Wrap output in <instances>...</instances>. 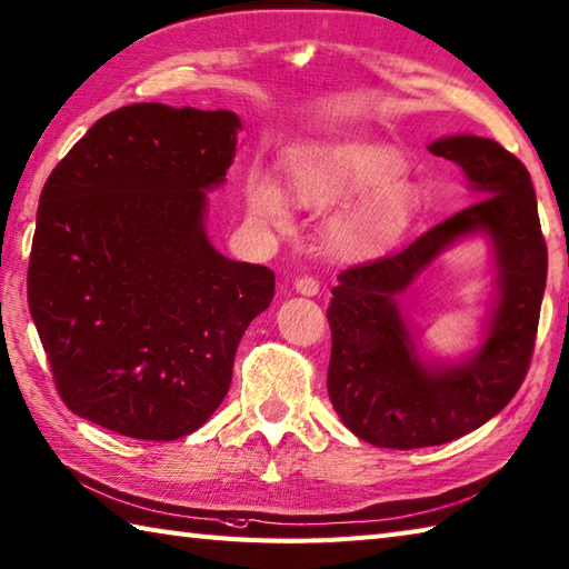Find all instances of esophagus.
<instances>
[{"instance_id": "obj_1", "label": "esophagus", "mask_w": 569, "mask_h": 569, "mask_svg": "<svg viewBox=\"0 0 569 569\" xmlns=\"http://www.w3.org/2000/svg\"><path fill=\"white\" fill-rule=\"evenodd\" d=\"M293 288L300 296H318L320 283H318V278H313V276H300L298 281L293 283Z\"/></svg>"}]
</instances>
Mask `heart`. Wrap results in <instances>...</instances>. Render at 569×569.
Wrapping results in <instances>:
<instances>
[{
    "label": "heart",
    "instance_id": "b5f03b06",
    "mask_svg": "<svg viewBox=\"0 0 569 569\" xmlns=\"http://www.w3.org/2000/svg\"><path fill=\"white\" fill-rule=\"evenodd\" d=\"M405 174V160L382 142H332L300 150L291 160V192L306 209H330L365 197L336 229V247L350 259L385 251L409 227L417 194ZM251 211L273 227L288 219L286 197L271 180L249 192Z\"/></svg>",
    "mask_w": 569,
    "mask_h": 569
}]
</instances>
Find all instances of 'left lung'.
<instances>
[{
  "label": "left lung",
  "mask_w": 569,
  "mask_h": 569,
  "mask_svg": "<svg viewBox=\"0 0 569 569\" xmlns=\"http://www.w3.org/2000/svg\"><path fill=\"white\" fill-rule=\"evenodd\" d=\"M469 177L476 197L407 249L338 276L328 308V395L355 437L382 449L439 447L496 417L528 375L548 278L536 189L516 154L496 140L451 136L429 144ZM486 232L495 243L499 300L487 340L469 361L421 363L398 296L453 240Z\"/></svg>",
  "instance_id": "8db88e82"
}]
</instances>
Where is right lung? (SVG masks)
Listing matches in <instances>:
<instances>
[{
	"label": "right lung",
	"instance_id": "1",
	"mask_svg": "<svg viewBox=\"0 0 569 569\" xmlns=\"http://www.w3.org/2000/svg\"><path fill=\"white\" fill-rule=\"evenodd\" d=\"M241 120L136 103L100 118L41 189L27 296L73 415L172 441L214 415L276 276L221 256L204 231Z\"/></svg>",
	"mask_w": 569,
	"mask_h": 569
}]
</instances>
